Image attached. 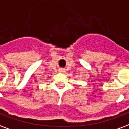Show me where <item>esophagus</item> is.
<instances>
[{"mask_svg":"<svg viewBox=\"0 0 129 129\" xmlns=\"http://www.w3.org/2000/svg\"><path fill=\"white\" fill-rule=\"evenodd\" d=\"M59 72H61V73H63V72H64V70L63 68H59Z\"/></svg>","mask_w":129,"mask_h":129,"instance_id":"esophagus-1","label":"esophagus"}]
</instances>
